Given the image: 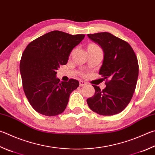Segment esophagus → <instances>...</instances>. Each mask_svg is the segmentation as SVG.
Returning a JSON list of instances; mask_svg holds the SVG:
<instances>
[{
	"mask_svg": "<svg viewBox=\"0 0 155 155\" xmlns=\"http://www.w3.org/2000/svg\"><path fill=\"white\" fill-rule=\"evenodd\" d=\"M79 85L81 87H83V86H85L87 85V83H85V81H79Z\"/></svg>",
	"mask_w": 155,
	"mask_h": 155,
	"instance_id": "obj_1",
	"label": "esophagus"
}]
</instances>
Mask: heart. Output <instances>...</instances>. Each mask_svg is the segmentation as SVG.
<instances>
[{"label":"heart","instance_id":"1","mask_svg":"<svg viewBox=\"0 0 155 155\" xmlns=\"http://www.w3.org/2000/svg\"><path fill=\"white\" fill-rule=\"evenodd\" d=\"M89 47H94V48H96V49H100V47H99V46H97V45H95V44H91V45H89Z\"/></svg>","mask_w":155,"mask_h":155}]
</instances>
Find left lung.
Listing matches in <instances>:
<instances>
[{"label": "left lung", "instance_id": "8db88e82", "mask_svg": "<svg viewBox=\"0 0 155 155\" xmlns=\"http://www.w3.org/2000/svg\"><path fill=\"white\" fill-rule=\"evenodd\" d=\"M90 39L102 47L104 53L100 74L106 80V88L95 89L87 100L89 108L100 115L117 114L130 102L136 87L139 66L130 45L109 32L88 34Z\"/></svg>", "mask_w": 155, "mask_h": 155}]
</instances>
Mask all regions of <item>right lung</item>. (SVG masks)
Returning <instances> with one entry per match:
<instances>
[{"instance_id": "obj_1", "label": "right lung", "mask_w": 155, "mask_h": 155, "mask_svg": "<svg viewBox=\"0 0 155 155\" xmlns=\"http://www.w3.org/2000/svg\"><path fill=\"white\" fill-rule=\"evenodd\" d=\"M84 37L54 30L36 38L24 51L19 66L22 85L30 105L38 113L51 117L65 110L70 94L79 82L73 78L60 82L56 70L67 64L70 52Z\"/></svg>"}]
</instances>
